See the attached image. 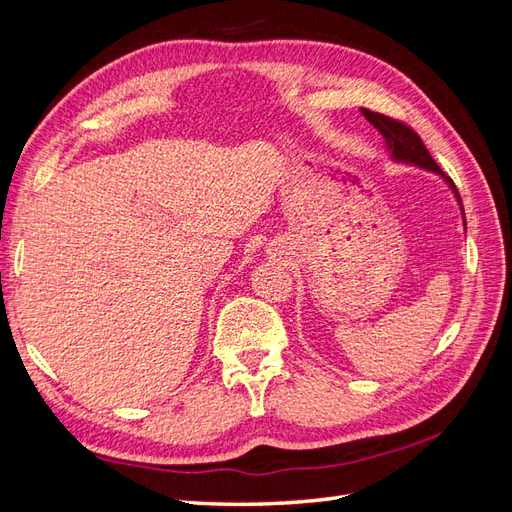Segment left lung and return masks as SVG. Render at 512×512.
Listing matches in <instances>:
<instances>
[{
  "instance_id": "8db88e82",
  "label": "left lung",
  "mask_w": 512,
  "mask_h": 512,
  "mask_svg": "<svg viewBox=\"0 0 512 512\" xmlns=\"http://www.w3.org/2000/svg\"><path fill=\"white\" fill-rule=\"evenodd\" d=\"M363 115H365V119L371 123V126H374V128L384 136L386 147H389L391 156H393L395 160H399V162H410V164H414V166H421V168H427V170H433V173L442 175V177L446 179V183L453 188V192H455V196H457V200H459V205H461V196H459V192H457V188H455L453 179L446 177V175L442 173V168L436 164V160L431 158V153H429L427 147L423 145L421 136H418V134L408 126V123L399 121V119H393V117H389V115L374 113V111H369V108H363ZM461 209H463V205H461ZM463 220H466V218H463Z\"/></svg>"
}]
</instances>
